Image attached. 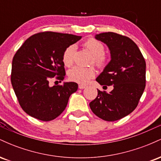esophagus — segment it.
I'll use <instances>...</instances> for the list:
<instances>
[{"label": "esophagus", "instance_id": "1", "mask_svg": "<svg viewBox=\"0 0 161 161\" xmlns=\"http://www.w3.org/2000/svg\"><path fill=\"white\" fill-rule=\"evenodd\" d=\"M86 88V86H83V85H79V88L80 89H84V88Z\"/></svg>", "mask_w": 161, "mask_h": 161}]
</instances>
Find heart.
<instances>
[{
	"instance_id": "1",
	"label": "heart",
	"mask_w": 161,
	"mask_h": 161,
	"mask_svg": "<svg viewBox=\"0 0 161 161\" xmlns=\"http://www.w3.org/2000/svg\"><path fill=\"white\" fill-rule=\"evenodd\" d=\"M83 45L93 55V60L96 65L98 66H103L104 65L106 62V57L104 54V47L102 43L94 38H89L85 42ZM75 51V45H70L64 51L62 60L66 66H70L73 64ZM95 75V69L92 66L82 67V66H76L70 69L68 72V76L70 80L79 84H86Z\"/></svg>"
}]
</instances>
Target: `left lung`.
<instances>
[{
	"mask_svg": "<svg viewBox=\"0 0 161 161\" xmlns=\"http://www.w3.org/2000/svg\"><path fill=\"white\" fill-rule=\"evenodd\" d=\"M108 47L110 61L97 77L101 86H113L107 93L97 90L90 102L92 112L106 121L125 117L136 108L145 88L146 64L137 45L132 39L114 32L95 35Z\"/></svg>",
	"mask_w": 161,
	"mask_h": 161,
	"instance_id": "left-lung-1",
	"label": "left lung"
}]
</instances>
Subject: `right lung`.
<instances>
[{
    "mask_svg": "<svg viewBox=\"0 0 161 161\" xmlns=\"http://www.w3.org/2000/svg\"><path fill=\"white\" fill-rule=\"evenodd\" d=\"M81 38L53 32L37 33L16 51L13 58L11 83L20 106L29 116L51 121L65 110L78 84L64 82L62 86H50L49 82L56 75L64 80L66 73L63 53Z\"/></svg>",
    "mask_w": 161,
    "mask_h": 161,
    "instance_id": "right-lung-1",
    "label": "right lung"
}]
</instances>
